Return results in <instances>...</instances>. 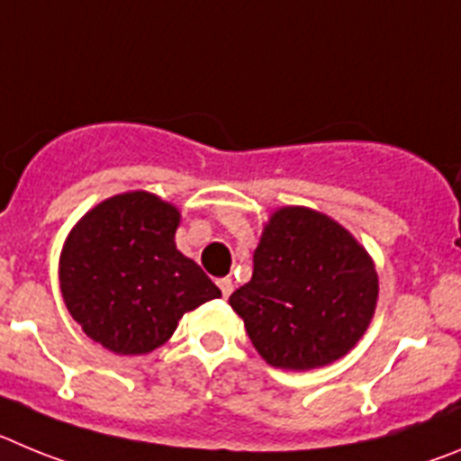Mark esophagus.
<instances>
[{"mask_svg":"<svg viewBox=\"0 0 461 461\" xmlns=\"http://www.w3.org/2000/svg\"><path fill=\"white\" fill-rule=\"evenodd\" d=\"M218 287H221L222 296L227 298L231 292H234V282H231V277H221V280H218Z\"/></svg>","mask_w":461,"mask_h":461,"instance_id":"obj_1","label":"esophagus"}]
</instances>
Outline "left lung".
Segmentation results:
<instances>
[{"label": "left lung", "mask_w": 461, "mask_h": 461, "mask_svg": "<svg viewBox=\"0 0 461 461\" xmlns=\"http://www.w3.org/2000/svg\"><path fill=\"white\" fill-rule=\"evenodd\" d=\"M252 277L230 296L257 354L305 372L354 349L376 310L375 259L321 211H273L252 257Z\"/></svg>", "instance_id": "1"}]
</instances>
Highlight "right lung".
<instances>
[{
	"label": "right lung",
	"instance_id": "add662e5",
	"mask_svg": "<svg viewBox=\"0 0 461 461\" xmlns=\"http://www.w3.org/2000/svg\"><path fill=\"white\" fill-rule=\"evenodd\" d=\"M181 213L147 190L107 197L68 231L59 287L70 317L117 356L158 349L179 319L221 289L176 250Z\"/></svg>",
	"mask_w": 461,
	"mask_h": 461
}]
</instances>
